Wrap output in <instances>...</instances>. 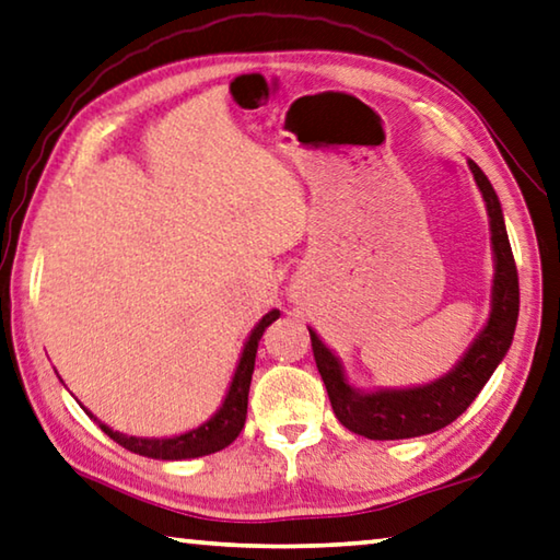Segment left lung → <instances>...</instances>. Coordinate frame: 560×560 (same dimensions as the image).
I'll use <instances>...</instances> for the list:
<instances>
[{
  "mask_svg": "<svg viewBox=\"0 0 560 560\" xmlns=\"http://www.w3.org/2000/svg\"><path fill=\"white\" fill-rule=\"evenodd\" d=\"M467 164H470L477 186L482 190L487 215H490L494 287L490 320H487L485 330L477 335V340L460 364L439 382L416 386V389L360 394L345 382L340 362L325 348L318 335L308 328L313 358L318 364L325 389H328L335 416H338L345 429L360 433L364 439L399 441L445 429L475 401V396L482 392V386L492 377L497 364L502 362L512 345L516 318H520V273H516L502 206L497 200L492 183L487 180L475 161H467Z\"/></svg>",
  "mask_w": 560,
  "mask_h": 560,
  "instance_id": "obj_1",
  "label": "left lung"
}]
</instances>
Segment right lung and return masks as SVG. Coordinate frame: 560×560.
Wrapping results in <instances>:
<instances>
[{"label": "right lung", "instance_id": "obj_1", "mask_svg": "<svg viewBox=\"0 0 560 560\" xmlns=\"http://www.w3.org/2000/svg\"><path fill=\"white\" fill-rule=\"evenodd\" d=\"M277 318H279V311H269L259 320L257 328L252 330L245 350H242L237 372H235V377H232L225 401H222L220 411L212 416L208 423H202L200 429L188 431L183 435H174V439H135V435L117 433V431H112L109 425L97 421L100 429H103L112 441H117L121 448H127L137 455L156 457V460H186V457H200V455H210V453L228 448V445L237 439L240 431L245 429L254 358H257V348H259L264 330H267ZM90 419H95V416L90 413Z\"/></svg>", "mask_w": 560, "mask_h": 560}]
</instances>
